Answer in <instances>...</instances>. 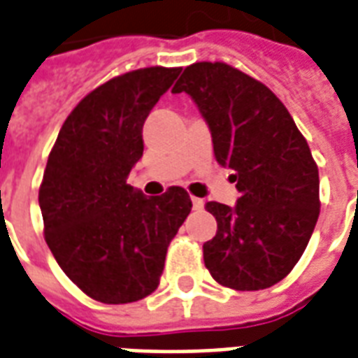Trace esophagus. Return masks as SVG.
Returning a JSON list of instances; mask_svg holds the SVG:
<instances>
[{
  "instance_id": "obj_1",
  "label": "esophagus",
  "mask_w": 358,
  "mask_h": 358,
  "mask_svg": "<svg viewBox=\"0 0 358 358\" xmlns=\"http://www.w3.org/2000/svg\"><path fill=\"white\" fill-rule=\"evenodd\" d=\"M203 205H205L203 199L192 198V207H194V209H196V210H201V209H203Z\"/></svg>"
}]
</instances>
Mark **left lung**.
Masks as SVG:
<instances>
[{"instance_id":"left-lung-1","label":"left lung","mask_w":358,"mask_h":358,"mask_svg":"<svg viewBox=\"0 0 358 358\" xmlns=\"http://www.w3.org/2000/svg\"><path fill=\"white\" fill-rule=\"evenodd\" d=\"M188 93L209 124L220 166L234 170L235 207L207 201L217 235L203 262L218 284L256 292L278 284L303 256L320 217V173L287 108L226 63L187 66L173 93Z\"/></svg>"}]
</instances>
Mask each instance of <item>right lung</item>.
I'll list each match as a JSON object with an SVG mask.
<instances>
[{
  "instance_id": "1",
  "label": "right lung",
  "mask_w": 358,
  "mask_h": 358,
  "mask_svg": "<svg viewBox=\"0 0 358 358\" xmlns=\"http://www.w3.org/2000/svg\"><path fill=\"white\" fill-rule=\"evenodd\" d=\"M179 73L149 66L108 80L78 102L50 151L38 188L44 239L63 273L104 304L159 287L168 246L192 209L181 187L148 198L127 185L143 155V123Z\"/></svg>"
}]
</instances>
